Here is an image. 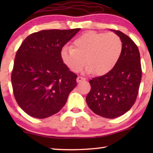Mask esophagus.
Returning a JSON list of instances; mask_svg holds the SVG:
<instances>
[{
	"label": "esophagus",
	"instance_id": "34e87169",
	"mask_svg": "<svg viewBox=\"0 0 153 153\" xmlns=\"http://www.w3.org/2000/svg\"><path fill=\"white\" fill-rule=\"evenodd\" d=\"M83 80H85V78H83V77L80 76L77 77V79H76V81H77V82H80V81H83Z\"/></svg>",
	"mask_w": 153,
	"mask_h": 153
}]
</instances>
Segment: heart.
<instances>
[{"mask_svg": "<svg viewBox=\"0 0 153 153\" xmlns=\"http://www.w3.org/2000/svg\"><path fill=\"white\" fill-rule=\"evenodd\" d=\"M122 49L121 39L115 33L88 31L74 39L73 47L62 48L60 56L72 72H79L85 64L86 72L102 75L116 65Z\"/></svg>", "mask_w": 153, "mask_h": 153, "instance_id": "1", "label": "heart"}]
</instances>
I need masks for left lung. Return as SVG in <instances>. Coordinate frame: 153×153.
Returning a JSON list of instances; mask_svg holds the SVG:
<instances>
[{
    "mask_svg": "<svg viewBox=\"0 0 153 153\" xmlns=\"http://www.w3.org/2000/svg\"><path fill=\"white\" fill-rule=\"evenodd\" d=\"M123 42L120 58L111 70L89 81L86 96L89 108L98 116L115 118L130 109L137 97L141 80V65L137 46L127 35L111 30Z\"/></svg>",
    "mask_w": 153,
    "mask_h": 153,
    "instance_id": "1",
    "label": "left lung"
}]
</instances>
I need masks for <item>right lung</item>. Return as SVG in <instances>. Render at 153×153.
<instances>
[{
    "mask_svg": "<svg viewBox=\"0 0 153 153\" xmlns=\"http://www.w3.org/2000/svg\"><path fill=\"white\" fill-rule=\"evenodd\" d=\"M79 30H41L27 37L19 48L12 85L16 102L29 116L48 118L65 104L76 85L77 75L63 63L60 53Z\"/></svg>",
    "mask_w": 153,
    "mask_h": 153,
    "instance_id": "right-lung-1",
    "label": "right lung"
}]
</instances>
